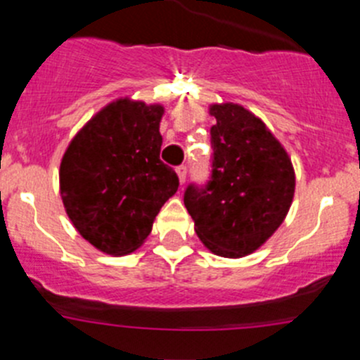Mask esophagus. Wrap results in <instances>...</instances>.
I'll return each instance as SVG.
<instances>
[{
	"mask_svg": "<svg viewBox=\"0 0 360 360\" xmlns=\"http://www.w3.org/2000/svg\"><path fill=\"white\" fill-rule=\"evenodd\" d=\"M176 172H177V177H179V183H181V184L186 183V174H188L186 165H179V167H177V169H176Z\"/></svg>",
	"mask_w": 360,
	"mask_h": 360,
	"instance_id": "1",
	"label": "esophagus"
}]
</instances>
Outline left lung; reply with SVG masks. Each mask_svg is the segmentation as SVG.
Here are the masks:
<instances>
[{
  "mask_svg": "<svg viewBox=\"0 0 360 360\" xmlns=\"http://www.w3.org/2000/svg\"><path fill=\"white\" fill-rule=\"evenodd\" d=\"M212 170L205 186L190 184L184 205L210 252L242 257L275 233L292 203L288 151L263 122L233 103L212 104Z\"/></svg>",
  "mask_w": 360,
  "mask_h": 360,
  "instance_id": "left-lung-1",
  "label": "left lung"
}]
</instances>
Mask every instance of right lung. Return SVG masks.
<instances>
[{
    "label": "right lung",
    "instance_id": "add662e5",
    "mask_svg": "<svg viewBox=\"0 0 360 360\" xmlns=\"http://www.w3.org/2000/svg\"><path fill=\"white\" fill-rule=\"evenodd\" d=\"M163 108L118 99L69 143L60 162V197L85 240L111 256L141 248L162 205L179 188L160 160Z\"/></svg>",
    "mask_w": 360,
    "mask_h": 360
}]
</instances>
